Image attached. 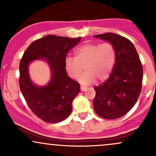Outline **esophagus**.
<instances>
[{"label": "esophagus", "mask_w": 156, "mask_h": 156, "mask_svg": "<svg viewBox=\"0 0 156 156\" xmlns=\"http://www.w3.org/2000/svg\"><path fill=\"white\" fill-rule=\"evenodd\" d=\"M80 89H81V91H83V92H84V91H86L87 89V87H83V86H81L80 87Z\"/></svg>", "instance_id": "obj_1"}]
</instances>
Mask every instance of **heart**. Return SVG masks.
I'll return each instance as SVG.
<instances>
[{"instance_id":"heart-1","label":"heart","mask_w":156,"mask_h":156,"mask_svg":"<svg viewBox=\"0 0 156 156\" xmlns=\"http://www.w3.org/2000/svg\"><path fill=\"white\" fill-rule=\"evenodd\" d=\"M75 58L68 56L64 61V67L69 77L77 79L83 67L86 71L80 77L83 84L94 83L98 79L104 81L112 73L117 60V51L111 42L86 43L74 52Z\"/></svg>"}]
</instances>
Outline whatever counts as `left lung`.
Segmentation results:
<instances>
[{
  "instance_id": "8db88e82",
  "label": "left lung",
  "mask_w": 156,
  "mask_h": 156,
  "mask_svg": "<svg viewBox=\"0 0 156 156\" xmlns=\"http://www.w3.org/2000/svg\"><path fill=\"white\" fill-rule=\"evenodd\" d=\"M94 37L114 44L117 60L110 76L104 83L94 87L93 106L98 115L107 119L124 116L133 107L142 86L143 67L139 54L128 39L113 33Z\"/></svg>"
}]
</instances>
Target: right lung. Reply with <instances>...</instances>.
<instances>
[{"mask_svg":"<svg viewBox=\"0 0 156 156\" xmlns=\"http://www.w3.org/2000/svg\"><path fill=\"white\" fill-rule=\"evenodd\" d=\"M78 38L48 35L33 42L20 62L19 85L28 107L39 119L56 123L67 118L73 101L80 92V84L67 76L64 61L69 50L78 44ZM44 58L51 67L52 77L45 87L32 83L27 67L32 60Z\"/></svg>","mask_w":156,"mask_h":156,"instance_id":"add662e5","label":"right lung"}]
</instances>
